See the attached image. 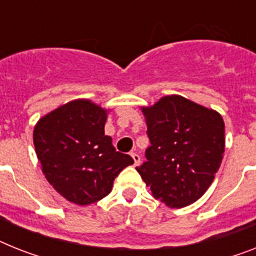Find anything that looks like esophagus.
I'll return each instance as SVG.
<instances>
[{
  "mask_svg": "<svg viewBox=\"0 0 256 256\" xmlns=\"http://www.w3.org/2000/svg\"><path fill=\"white\" fill-rule=\"evenodd\" d=\"M130 156H132V158H133V161H134V166H138V164H140V156H138V154L137 153H130Z\"/></svg>",
  "mask_w": 256,
  "mask_h": 256,
  "instance_id": "1",
  "label": "esophagus"
}]
</instances>
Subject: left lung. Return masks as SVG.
Masks as SVG:
<instances>
[{
    "mask_svg": "<svg viewBox=\"0 0 256 256\" xmlns=\"http://www.w3.org/2000/svg\"><path fill=\"white\" fill-rule=\"evenodd\" d=\"M150 146L136 168L154 199L170 208L199 200L218 171L225 152V123L217 111L180 95L141 107Z\"/></svg>",
    "mask_w": 256,
    "mask_h": 256,
    "instance_id": "1",
    "label": "left lung"
}]
</instances>
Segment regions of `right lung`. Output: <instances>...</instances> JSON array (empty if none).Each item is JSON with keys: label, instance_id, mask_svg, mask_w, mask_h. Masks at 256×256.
Instances as JSON below:
<instances>
[{"label": "right lung", "instance_id": "1", "mask_svg": "<svg viewBox=\"0 0 256 256\" xmlns=\"http://www.w3.org/2000/svg\"><path fill=\"white\" fill-rule=\"evenodd\" d=\"M107 115L108 110L90 99H76L40 118L34 128L35 152L46 179L77 206L106 198L120 171L133 164L104 134Z\"/></svg>", "mask_w": 256, "mask_h": 256}]
</instances>
